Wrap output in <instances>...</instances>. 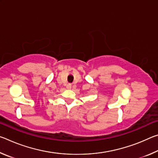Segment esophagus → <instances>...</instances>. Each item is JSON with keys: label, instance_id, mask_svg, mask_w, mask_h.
Listing matches in <instances>:
<instances>
[{"label": "esophagus", "instance_id": "esophagus-1", "mask_svg": "<svg viewBox=\"0 0 158 158\" xmlns=\"http://www.w3.org/2000/svg\"><path fill=\"white\" fill-rule=\"evenodd\" d=\"M66 88L68 89H72V85L70 84H68L66 85Z\"/></svg>", "mask_w": 158, "mask_h": 158}]
</instances>
